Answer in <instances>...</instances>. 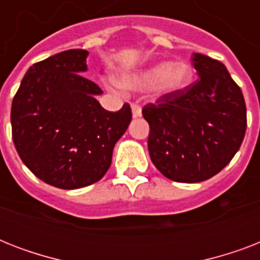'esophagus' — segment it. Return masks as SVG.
Wrapping results in <instances>:
<instances>
[{
    "instance_id": "1",
    "label": "esophagus",
    "mask_w": 260,
    "mask_h": 260,
    "mask_svg": "<svg viewBox=\"0 0 260 260\" xmlns=\"http://www.w3.org/2000/svg\"><path fill=\"white\" fill-rule=\"evenodd\" d=\"M131 109H132L134 117H140V116H142V108H140L138 104H132V105H131Z\"/></svg>"
}]
</instances>
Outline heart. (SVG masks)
<instances>
[{"label": "heart", "mask_w": 260, "mask_h": 260, "mask_svg": "<svg viewBox=\"0 0 260 260\" xmlns=\"http://www.w3.org/2000/svg\"><path fill=\"white\" fill-rule=\"evenodd\" d=\"M193 81V67L185 60L159 62L143 70L124 73L118 83L124 89L144 90L151 87L156 97H169L183 91Z\"/></svg>", "instance_id": "1"}]
</instances>
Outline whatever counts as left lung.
<instances>
[{
  "mask_svg": "<svg viewBox=\"0 0 260 260\" xmlns=\"http://www.w3.org/2000/svg\"><path fill=\"white\" fill-rule=\"evenodd\" d=\"M191 63L198 81L143 108L151 160L165 177L185 183L220 173L239 151L247 128L244 97L226 67L202 54H193Z\"/></svg>",
  "mask_w": 260,
  "mask_h": 260,
  "instance_id": "8db88e82",
  "label": "left lung"
}]
</instances>
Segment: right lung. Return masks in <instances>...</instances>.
<instances>
[{
  "mask_svg": "<svg viewBox=\"0 0 260 260\" xmlns=\"http://www.w3.org/2000/svg\"><path fill=\"white\" fill-rule=\"evenodd\" d=\"M86 50H69L35 63L12 102V136L32 173L59 189L100 181L112 163L114 144L132 120L128 104L108 112L85 78Z\"/></svg>",
  "mask_w": 260,
  "mask_h": 260,
  "instance_id": "obj_1",
  "label": "right lung"
}]
</instances>
